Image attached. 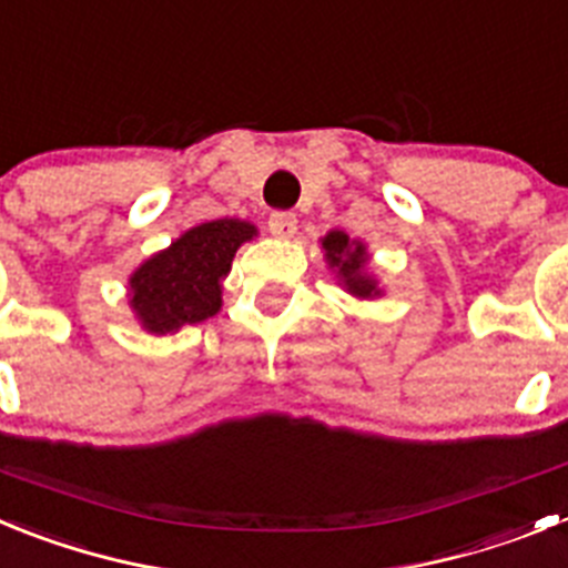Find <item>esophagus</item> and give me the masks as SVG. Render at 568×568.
I'll return each mask as SVG.
<instances>
[{
    "instance_id": "1",
    "label": "esophagus",
    "mask_w": 568,
    "mask_h": 568,
    "mask_svg": "<svg viewBox=\"0 0 568 568\" xmlns=\"http://www.w3.org/2000/svg\"><path fill=\"white\" fill-rule=\"evenodd\" d=\"M295 230H298V219L293 213H273L270 215V233L275 239H293Z\"/></svg>"
}]
</instances>
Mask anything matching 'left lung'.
Instances as JSON below:
<instances>
[{"label":"left lung","mask_w":568,"mask_h":568,"mask_svg":"<svg viewBox=\"0 0 568 568\" xmlns=\"http://www.w3.org/2000/svg\"><path fill=\"white\" fill-rule=\"evenodd\" d=\"M321 253L327 261L329 273L335 275L338 287L358 301H373L384 295L378 275L369 267V250L361 239H349L344 230H329L321 239Z\"/></svg>","instance_id":"1"}]
</instances>
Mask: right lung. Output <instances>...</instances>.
Instances as JSON below:
<instances>
[{"instance_id": "obj_1", "label": "right lung", "mask_w": 568, "mask_h": 568, "mask_svg": "<svg viewBox=\"0 0 568 568\" xmlns=\"http://www.w3.org/2000/svg\"><path fill=\"white\" fill-rule=\"evenodd\" d=\"M258 235L244 219H215L184 230L170 247L144 258L128 278V304L150 335H173L222 310V281L235 250Z\"/></svg>"}]
</instances>
